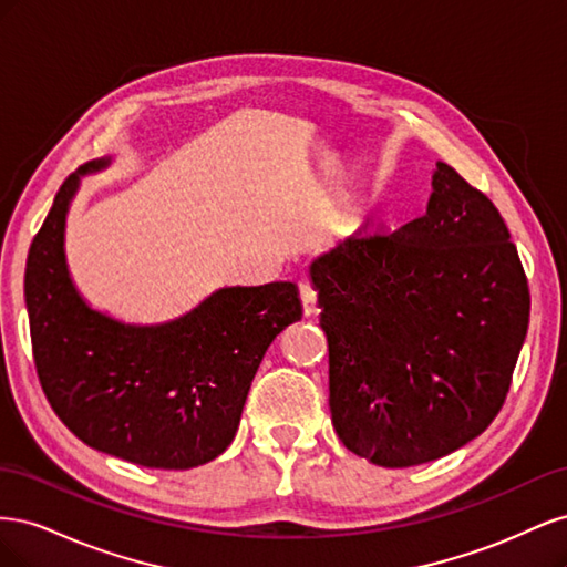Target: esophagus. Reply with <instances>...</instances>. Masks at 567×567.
<instances>
[{
	"instance_id": "esophagus-1",
	"label": "esophagus",
	"mask_w": 567,
	"mask_h": 567,
	"mask_svg": "<svg viewBox=\"0 0 567 567\" xmlns=\"http://www.w3.org/2000/svg\"><path fill=\"white\" fill-rule=\"evenodd\" d=\"M300 302H302L305 317H312L317 312V293H315V288L307 284V281L300 284Z\"/></svg>"
}]
</instances>
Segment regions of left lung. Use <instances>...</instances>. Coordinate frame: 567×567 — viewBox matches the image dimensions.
<instances>
[{
    "label": "left lung",
    "mask_w": 567,
    "mask_h": 567,
    "mask_svg": "<svg viewBox=\"0 0 567 567\" xmlns=\"http://www.w3.org/2000/svg\"><path fill=\"white\" fill-rule=\"evenodd\" d=\"M338 437L375 466L456 452L499 414L529 290L494 203L437 163L425 215L359 227L310 265Z\"/></svg>",
    "instance_id": "1"
}]
</instances>
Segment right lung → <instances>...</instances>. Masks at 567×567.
I'll return each mask as SVG.
<instances>
[{
	"instance_id": "obj_1",
	"label": "right lung",
	"mask_w": 567,
	"mask_h": 567,
	"mask_svg": "<svg viewBox=\"0 0 567 567\" xmlns=\"http://www.w3.org/2000/svg\"><path fill=\"white\" fill-rule=\"evenodd\" d=\"M63 182L25 265V307L42 390L92 450L146 468L186 471L225 452L271 340L302 317L298 286L217 288L163 323H125L80 296L65 219L84 175Z\"/></svg>"
}]
</instances>
